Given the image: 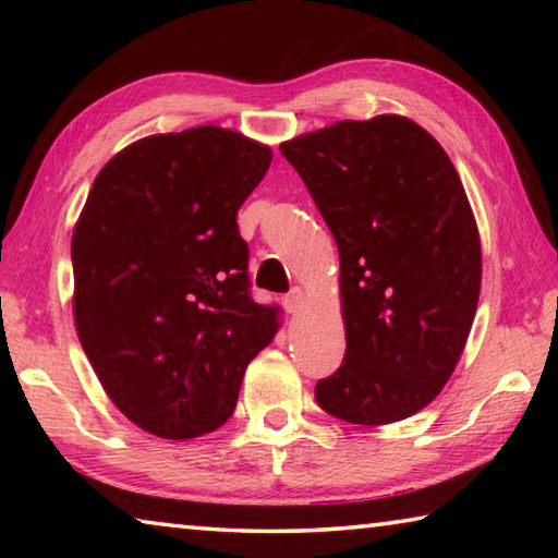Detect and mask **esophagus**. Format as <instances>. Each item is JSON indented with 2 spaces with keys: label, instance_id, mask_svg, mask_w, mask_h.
I'll return each instance as SVG.
<instances>
[{
  "label": "esophagus",
  "instance_id": "34e87169",
  "mask_svg": "<svg viewBox=\"0 0 558 558\" xmlns=\"http://www.w3.org/2000/svg\"><path fill=\"white\" fill-rule=\"evenodd\" d=\"M282 305H286L288 313H298V310L305 305V292L302 288H292L286 298H282Z\"/></svg>",
  "mask_w": 558,
  "mask_h": 558
}]
</instances>
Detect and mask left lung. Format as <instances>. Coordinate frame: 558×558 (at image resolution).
Masks as SVG:
<instances>
[{"instance_id": "left-lung-1", "label": "left lung", "mask_w": 558, "mask_h": 558, "mask_svg": "<svg viewBox=\"0 0 558 558\" xmlns=\"http://www.w3.org/2000/svg\"><path fill=\"white\" fill-rule=\"evenodd\" d=\"M280 153L339 251L347 352L315 399L362 426L409 418L450 379L477 310L483 256L456 167L399 116L335 122Z\"/></svg>"}]
</instances>
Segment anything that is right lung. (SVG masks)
<instances>
[{"instance_id": "1", "label": "right lung", "mask_w": 558, "mask_h": 558, "mask_svg": "<svg viewBox=\"0 0 558 558\" xmlns=\"http://www.w3.org/2000/svg\"><path fill=\"white\" fill-rule=\"evenodd\" d=\"M266 145L214 125L140 140L100 169L71 241L73 315L102 389L159 438L229 421L278 329L251 292L235 214Z\"/></svg>"}]
</instances>
